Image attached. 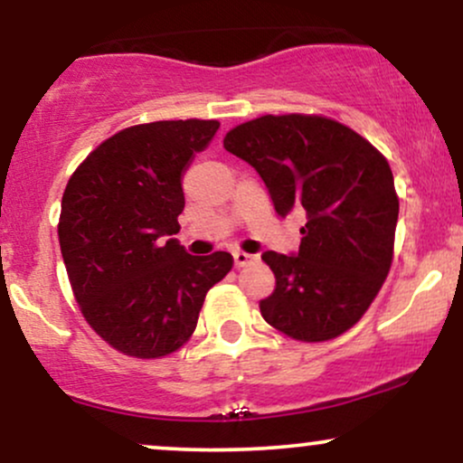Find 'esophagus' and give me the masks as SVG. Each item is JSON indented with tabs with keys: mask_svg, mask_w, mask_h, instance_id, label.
<instances>
[{
	"mask_svg": "<svg viewBox=\"0 0 463 463\" xmlns=\"http://www.w3.org/2000/svg\"><path fill=\"white\" fill-rule=\"evenodd\" d=\"M232 259H235V265H237V268H243V265H248V263H252V261H254L252 254L241 252V250H235V252H232Z\"/></svg>",
	"mask_w": 463,
	"mask_h": 463,
	"instance_id": "obj_1",
	"label": "esophagus"
}]
</instances>
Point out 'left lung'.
I'll return each instance as SVG.
<instances>
[{"mask_svg":"<svg viewBox=\"0 0 463 463\" xmlns=\"http://www.w3.org/2000/svg\"><path fill=\"white\" fill-rule=\"evenodd\" d=\"M257 169L274 211L307 213L298 252L261 259L274 272L261 316L300 342L333 339L379 294L394 252L398 198L383 154L357 132L316 115H265L226 135Z\"/></svg>","mask_w":463,"mask_h":463,"instance_id":"obj_1","label":"left lung"}]
</instances>
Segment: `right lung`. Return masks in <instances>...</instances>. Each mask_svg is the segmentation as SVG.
Segmentation results:
<instances>
[{"label":"right lung","mask_w":463,"mask_h":463,"mask_svg":"<svg viewBox=\"0 0 463 463\" xmlns=\"http://www.w3.org/2000/svg\"><path fill=\"white\" fill-rule=\"evenodd\" d=\"M213 119L154 121L106 139L69 178L61 241L80 311L104 342L139 359L183 346L206 291L231 272L232 257H194L180 246L183 176L206 150Z\"/></svg>","instance_id":"right-lung-1"}]
</instances>
